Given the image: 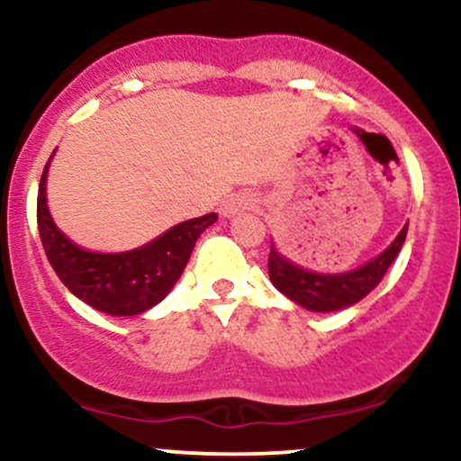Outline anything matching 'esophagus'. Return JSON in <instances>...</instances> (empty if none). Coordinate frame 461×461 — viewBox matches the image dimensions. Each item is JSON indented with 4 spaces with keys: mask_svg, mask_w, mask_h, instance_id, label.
<instances>
[{
    "mask_svg": "<svg viewBox=\"0 0 461 461\" xmlns=\"http://www.w3.org/2000/svg\"><path fill=\"white\" fill-rule=\"evenodd\" d=\"M253 205V199L247 197V194H231V197H227L223 201V205H221V214L223 216H236L240 212H245Z\"/></svg>",
    "mask_w": 461,
    "mask_h": 461,
    "instance_id": "34e87169",
    "label": "esophagus"
}]
</instances>
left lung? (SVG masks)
Segmentation results:
<instances>
[{"label": "left lung", "mask_w": 461, "mask_h": 461, "mask_svg": "<svg viewBox=\"0 0 461 461\" xmlns=\"http://www.w3.org/2000/svg\"><path fill=\"white\" fill-rule=\"evenodd\" d=\"M407 236V223L399 236L390 242L373 260L362 267L345 273H316L299 267L290 258H285L271 240V256H268V277L279 293L290 301L310 312H338L356 305L370 290L377 288L390 264L401 253Z\"/></svg>", "instance_id": "8db88e82"}]
</instances>
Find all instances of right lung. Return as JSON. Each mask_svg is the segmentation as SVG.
<instances>
[{"instance_id": "obj_1", "label": "right lung", "mask_w": 461, "mask_h": 461, "mask_svg": "<svg viewBox=\"0 0 461 461\" xmlns=\"http://www.w3.org/2000/svg\"><path fill=\"white\" fill-rule=\"evenodd\" d=\"M51 158L41 177L36 219L47 260L60 282L84 303L110 316H136L160 303L182 277L197 238L219 216L212 212L184 221L130 251H91L76 245L51 219L47 205V173Z\"/></svg>"}]
</instances>
